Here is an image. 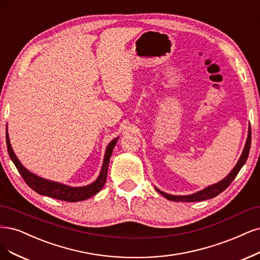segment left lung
<instances>
[{"label": "left lung", "instance_id": "obj_1", "mask_svg": "<svg viewBox=\"0 0 260 260\" xmlns=\"http://www.w3.org/2000/svg\"><path fill=\"white\" fill-rule=\"evenodd\" d=\"M250 141H252V132H250V126H249V130H248V137H247V140H246V144H245V147L243 149V153L242 155H241L238 164L236 165V167L234 168V170L223 178L222 181H220L219 183L215 184V185H212L208 188H205V189L197 192V193H193V194H189V196H172V194H169V193H166L164 191H161L159 189H157V191L162 194L164 197H166V198L168 200H171V201H184V202H196V201H203V200H208V199H212L214 198V197L218 196L220 192H222L223 190L226 189V188L232 183V181L235 180L236 176L238 175L239 171L241 170V168H242L245 164V161L248 157V153H249V148H250Z\"/></svg>", "mask_w": 260, "mask_h": 260}]
</instances>
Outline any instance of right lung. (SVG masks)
<instances>
[{"label":"right lung","mask_w":260,"mask_h":260,"mask_svg":"<svg viewBox=\"0 0 260 260\" xmlns=\"http://www.w3.org/2000/svg\"><path fill=\"white\" fill-rule=\"evenodd\" d=\"M7 130V128H6ZM118 138H116L113 140L109 146L106 148L105 151V157L103 161V166L101 169V173L99 177L96 178V181L93 182L92 184L85 186V187H70L63 184L56 183V182H51L47 181L45 178L39 177L38 175H35L31 172H29L21 164L20 161L18 160L16 155L14 154V151L12 149L11 143H10V138H8V134L6 131V144H7V150H8V155H10L11 159L13 160L14 165L16 166L18 172L20 173L24 182L26 183L30 188L34 191H37L40 194H44L50 197V198H55L58 200L62 201H68V202H77V201H83L86 200L90 197L94 196L95 193L99 192L102 187L104 186L106 182V176H107V169H109V164H110V158L113 153V149L117 143Z\"/></svg>","instance_id":"1"}]
</instances>
